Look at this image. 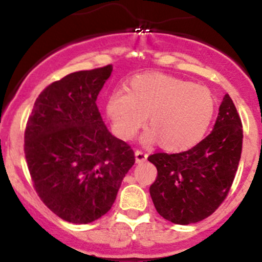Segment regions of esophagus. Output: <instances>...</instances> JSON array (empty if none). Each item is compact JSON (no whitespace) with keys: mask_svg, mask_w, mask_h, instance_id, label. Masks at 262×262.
<instances>
[{"mask_svg":"<svg viewBox=\"0 0 262 262\" xmlns=\"http://www.w3.org/2000/svg\"><path fill=\"white\" fill-rule=\"evenodd\" d=\"M148 159V154L144 151H141V150H137L135 151V160H137L138 164H140V162H144Z\"/></svg>","mask_w":262,"mask_h":262,"instance_id":"1","label":"esophagus"}]
</instances>
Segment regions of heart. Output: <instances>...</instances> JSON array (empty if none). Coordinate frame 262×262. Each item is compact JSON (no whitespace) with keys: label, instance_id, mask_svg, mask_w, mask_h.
Here are the masks:
<instances>
[{"label":"heart","instance_id":"obj_1","mask_svg":"<svg viewBox=\"0 0 262 262\" xmlns=\"http://www.w3.org/2000/svg\"><path fill=\"white\" fill-rule=\"evenodd\" d=\"M214 113V96L207 87L161 74L135 76L130 92L114 90L107 101V114L121 139H132L149 114L151 128L141 137L143 144L161 140L172 151L200 143Z\"/></svg>","mask_w":262,"mask_h":262}]
</instances>
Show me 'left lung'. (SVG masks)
Masks as SVG:
<instances>
[{"label": "left lung", "mask_w": 262, "mask_h": 262, "mask_svg": "<svg viewBox=\"0 0 262 262\" xmlns=\"http://www.w3.org/2000/svg\"><path fill=\"white\" fill-rule=\"evenodd\" d=\"M242 146V121L227 93L208 137L187 151L156 152L148 158L158 170L149 191L159 214L181 225L209 217L229 192Z\"/></svg>", "instance_id": "obj_1"}]
</instances>
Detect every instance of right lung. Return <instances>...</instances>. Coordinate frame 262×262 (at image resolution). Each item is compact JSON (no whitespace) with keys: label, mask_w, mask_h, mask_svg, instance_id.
<instances>
[{"label":"right lung","mask_w":262,"mask_h":262,"mask_svg":"<svg viewBox=\"0 0 262 262\" xmlns=\"http://www.w3.org/2000/svg\"><path fill=\"white\" fill-rule=\"evenodd\" d=\"M112 65L77 71L38 96L25 133L34 188L58 217L87 224L104 215L135 162L125 141L108 130L97 96Z\"/></svg>","instance_id":"add662e5"}]
</instances>
